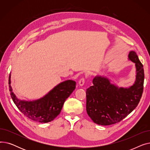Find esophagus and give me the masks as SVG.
<instances>
[{"mask_svg":"<svg viewBox=\"0 0 150 150\" xmlns=\"http://www.w3.org/2000/svg\"><path fill=\"white\" fill-rule=\"evenodd\" d=\"M85 81H86V78L84 77H82L81 79L79 80V85L82 86L84 85V83H85Z\"/></svg>","mask_w":150,"mask_h":150,"instance_id":"esophagus-1","label":"esophagus"}]
</instances>
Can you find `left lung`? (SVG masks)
I'll return each instance as SVG.
<instances>
[{
	"mask_svg": "<svg viewBox=\"0 0 150 150\" xmlns=\"http://www.w3.org/2000/svg\"><path fill=\"white\" fill-rule=\"evenodd\" d=\"M128 58L136 69L131 87L119 88L106 77L96 76L86 89V111L94 123L106 126L120 122L137 106L144 91V70L135 52L131 51Z\"/></svg>",
	"mask_w": 150,
	"mask_h": 150,
	"instance_id": "left-lung-1",
	"label": "left lung"
}]
</instances>
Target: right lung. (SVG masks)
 I'll list each match as a JSON object with an SVG mask.
<instances>
[{
	"instance_id": "add662e5",
	"label": "right lung",
	"mask_w": 150,
	"mask_h": 150,
	"mask_svg": "<svg viewBox=\"0 0 150 150\" xmlns=\"http://www.w3.org/2000/svg\"><path fill=\"white\" fill-rule=\"evenodd\" d=\"M8 84L11 97L20 111L28 119L40 123L53 120L59 114L66 100L76 88L75 81L66 80L55 86L40 99L25 101L19 100L13 93L11 86V74Z\"/></svg>"
}]
</instances>
